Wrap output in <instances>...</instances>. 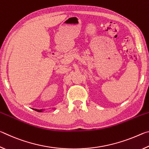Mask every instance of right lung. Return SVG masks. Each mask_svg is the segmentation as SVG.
Returning <instances> with one entry per match:
<instances>
[{
  "label": "right lung",
  "instance_id": "obj_1",
  "mask_svg": "<svg viewBox=\"0 0 149 149\" xmlns=\"http://www.w3.org/2000/svg\"><path fill=\"white\" fill-rule=\"evenodd\" d=\"M34 110H35V111H37V112H42V111H43V110H42V109L41 110H37V109H33Z\"/></svg>",
  "mask_w": 149,
  "mask_h": 149
}]
</instances>
